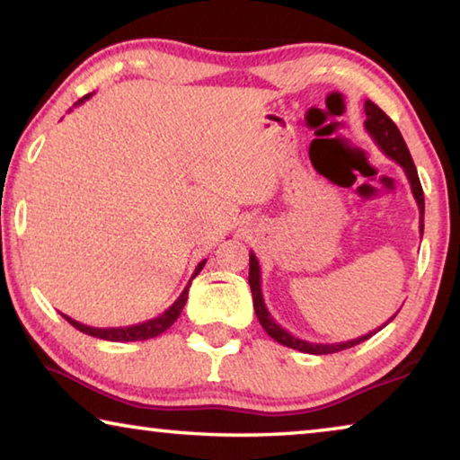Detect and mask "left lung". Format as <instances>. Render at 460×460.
Here are the masks:
<instances>
[{
	"mask_svg": "<svg viewBox=\"0 0 460 460\" xmlns=\"http://www.w3.org/2000/svg\"><path fill=\"white\" fill-rule=\"evenodd\" d=\"M365 115H367V119H365V129H367V134L371 136L373 142L377 144L379 150L384 152L387 158H392L394 162H398V164L403 168V172H406V176H408L411 194H414V199L418 202L420 235H422V233H424V192H422V184H420V178H418V170L414 166V162H411V155H410L408 146H406V142H403V137L400 134L398 126H395V123L389 119L387 115L381 111V109L376 103H373V101H369V99L365 101ZM249 286H252L255 314H258V321L263 326V331H266L271 339L278 341L279 345L296 349V351H302V353H310V355L339 353V351H345V349H351L355 345H359V342L367 341L377 331L384 329L385 324L392 323L394 318H395V314H398V313H395L384 326H379V329L371 331L367 334H363V337H357L353 341H345V342H310V341L294 337L292 332H288L284 326L278 324L274 321V316L270 314L266 302H263V294H261L260 261H258V258H255L253 252L249 253Z\"/></svg>",
	"mask_w": 460,
	"mask_h": 460,
	"instance_id": "1",
	"label": "left lung"
}]
</instances>
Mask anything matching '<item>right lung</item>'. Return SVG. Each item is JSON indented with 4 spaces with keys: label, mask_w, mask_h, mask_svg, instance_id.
Instances as JSON below:
<instances>
[{
    "label": "right lung",
    "mask_w": 460,
    "mask_h": 460,
    "mask_svg": "<svg viewBox=\"0 0 460 460\" xmlns=\"http://www.w3.org/2000/svg\"><path fill=\"white\" fill-rule=\"evenodd\" d=\"M89 97H91V93H89V95H84L83 99L76 101L75 107L84 103V101H87ZM205 263H207V260H202V261L199 263L197 270H194L192 278L189 279V284H186V288L182 290V294L178 296V298L174 300V305L170 306L168 310H164V313H162L160 316L150 318V321H146V323H137V324H129V326H111V329H97V326H87V324L75 321V318L66 316V314H62V316H65L66 321L71 323L76 331H81V332H84V334H91V337L103 339V341L128 342V341H146V339H154V337H158V334H162L164 331H168L170 326H172V324L176 323V318L181 316L182 308H184V305H186V298H189L190 282L200 274V270L205 268Z\"/></svg>",
    "instance_id": "add662e5"
}]
</instances>
